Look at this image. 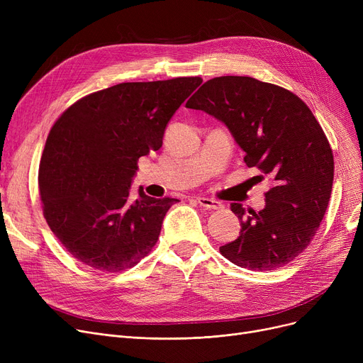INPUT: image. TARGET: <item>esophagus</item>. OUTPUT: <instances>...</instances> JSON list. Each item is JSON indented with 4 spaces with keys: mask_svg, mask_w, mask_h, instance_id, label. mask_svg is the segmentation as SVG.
<instances>
[{
    "mask_svg": "<svg viewBox=\"0 0 363 363\" xmlns=\"http://www.w3.org/2000/svg\"><path fill=\"white\" fill-rule=\"evenodd\" d=\"M197 203L206 208H208V211H219V208H222V204L220 201L218 200H213V199H207V197H197L196 199Z\"/></svg>",
    "mask_w": 363,
    "mask_h": 363,
    "instance_id": "esophagus-1",
    "label": "esophagus"
}]
</instances>
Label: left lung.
Masks as SVG:
<instances>
[{
	"label": "left lung",
	"mask_w": 363,
	"mask_h": 363,
	"mask_svg": "<svg viewBox=\"0 0 363 363\" xmlns=\"http://www.w3.org/2000/svg\"><path fill=\"white\" fill-rule=\"evenodd\" d=\"M223 122L245 151L244 162L268 177L266 206L233 203L240 237L219 252L240 268L272 271L308 249L331 197L334 156L312 110L296 94L250 76H219L186 101Z\"/></svg>",
	"instance_id": "obj_1"
}]
</instances>
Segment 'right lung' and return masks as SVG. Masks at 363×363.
<instances>
[{"label":"right lung","mask_w":363,"mask_h":363,"mask_svg":"<svg viewBox=\"0 0 363 363\" xmlns=\"http://www.w3.org/2000/svg\"><path fill=\"white\" fill-rule=\"evenodd\" d=\"M199 76L123 82L85 95L52 125L38 172L44 218L65 249L101 272L133 268L156 245L177 199L140 189L138 160L163 144L167 122Z\"/></svg>","instance_id":"obj_1"}]
</instances>
